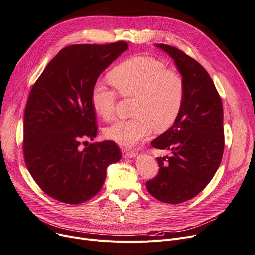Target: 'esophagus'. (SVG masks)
I'll return each instance as SVG.
<instances>
[{
  "label": "esophagus",
  "mask_w": 255,
  "mask_h": 255,
  "mask_svg": "<svg viewBox=\"0 0 255 255\" xmlns=\"http://www.w3.org/2000/svg\"><path fill=\"white\" fill-rule=\"evenodd\" d=\"M121 151H122V156H124L125 158H134L136 156L135 151L127 149V148H122Z\"/></svg>",
  "instance_id": "obj_1"
}]
</instances>
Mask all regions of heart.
<instances>
[{
    "mask_svg": "<svg viewBox=\"0 0 255 255\" xmlns=\"http://www.w3.org/2000/svg\"><path fill=\"white\" fill-rule=\"evenodd\" d=\"M110 78L124 97H134V116L106 128L107 139L121 146H134L147 138L152 129L169 128L184 105L186 83L176 70L167 69L162 60L146 55L126 59L111 71ZM118 94L112 87L98 83L91 93V104L105 120L115 116Z\"/></svg>",
    "mask_w": 255,
    "mask_h": 255,
    "instance_id": "heart-1",
    "label": "heart"
}]
</instances>
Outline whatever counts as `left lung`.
Instances as JSON below:
<instances>
[{
    "label": "left lung",
    "mask_w": 255,
    "mask_h": 255,
    "mask_svg": "<svg viewBox=\"0 0 255 255\" xmlns=\"http://www.w3.org/2000/svg\"><path fill=\"white\" fill-rule=\"evenodd\" d=\"M172 58L186 83L184 105L175 124L151 142L171 156L158 158V175L146 182L157 200L179 204L196 197L217 172L224 152L223 104L207 71L182 50L157 45Z\"/></svg>",
    "instance_id": "left-lung-1"
}]
</instances>
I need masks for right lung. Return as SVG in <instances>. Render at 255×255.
Instances as JSON below:
<instances>
[{
	"mask_svg": "<svg viewBox=\"0 0 255 255\" xmlns=\"http://www.w3.org/2000/svg\"><path fill=\"white\" fill-rule=\"evenodd\" d=\"M128 48L125 40L65 47L33 84L24 111L23 154L30 175L51 198L81 204L99 192L120 160L114 141L96 137L91 93L103 71Z\"/></svg>",
	"mask_w": 255,
	"mask_h": 255,
	"instance_id": "right-lung-1",
	"label": "right lung"
}]
</instances>
